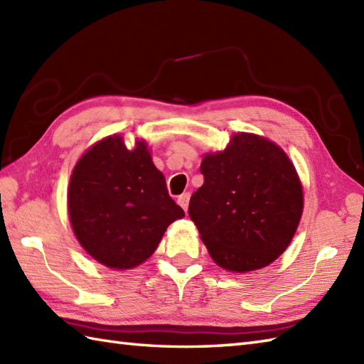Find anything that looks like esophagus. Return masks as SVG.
Returning a JSON list of instances; mask_svg holds the SVG:
<instances>
[{"instance_id":"obj_1","label":"esophagus","mask_w":364,"mask_h":364,"mask_svg":"<svg viewBox=\"0 0 364 364\" xmlns=\"http://www.w3.org/2000/svg\"><path fill=\"white\" fill-rule=\"evenodd\" d=\"M189 198H191V194H189V192H184V194H181L180 197H178V205H180L184 211H188Z\"/></svg>"}]
</instances>
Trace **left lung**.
I'll return each instance as SVG.
<instances>
[{"instance_id": "obj_1", "label": "left lung", "mask_w": 364, "mask_h": 364, "mask_svg": "<svg viewBox=\"0 0 364 364\" xmlns=\"http://www.w3.org/2000/svg\"><path fill=\"white\" fill-rule=\"evenodd\" d=\"M203 186L189 215L211 258L231 272L270 264L296 233L301 184L286 153L264 137L239 133L223 151L206 154Z\"/></svg>"}]
</instances>
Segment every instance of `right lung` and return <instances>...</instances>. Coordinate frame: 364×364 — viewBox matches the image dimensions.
<instances>
[{
  "instance_id": "right-lung-1",
  "label": "right lung",
  "mask_w": 364,
  "mask_h": 364,
  "mask_svg": "<svg viewBox=\"0 0 364 364\" xmlns=\"http://www.w3.org/2000/svg\"><path fill=\"white\" fill-rule=\"evenodd\" d=\"M68 213L84 250L111 269L141 264L170 223L184 215L146 144L128 150L120 136L100 141L75 166Z\"/></svg>"
}]
</instances>
